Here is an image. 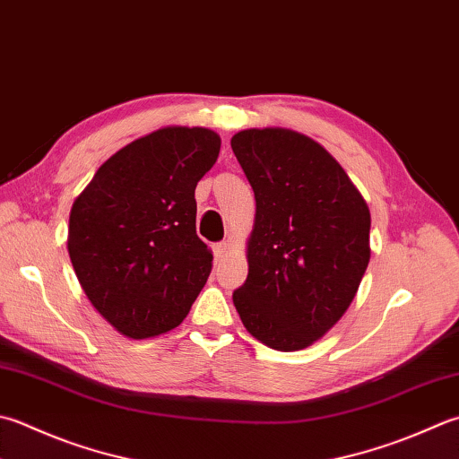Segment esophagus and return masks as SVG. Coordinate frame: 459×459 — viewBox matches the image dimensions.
<instances>
[{
    "label": "esophagus",
    "mask_w": 459,
    "mask_h": 459,
    "mask_svg": "<svg viewBox=\"0 0 459 459\" xmlns=\"http://www.w3.org/2000/svg\"><path fill=\"white\" fill-rule=\"evenodd\" d=\"M229 242L227 240H224V242H219V245H214L212 247V253H214V258H217V260H221V258H224V256H227V253H229Z\"/></svg>",
    "instance_id": "1"
}]
</instances>
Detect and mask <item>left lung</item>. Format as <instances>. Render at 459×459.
I'll return each mask as SVG.
<instances>
[{
	"mask_svg": "<svg viewBox=\"0 0 459 459\" xmlns=\"http://www.w3.org/2000/svg\"><path fill=\"white\" fill-rule=\"evenodd\" d=\"M256 199L248 276L232 292L245 328L294 352L342 318L370 260V211L330 152L290 129L230 139Z\"/></svg>",
	"mask_w": 459,
	"mask_h": 459,
	"instance_id": "obj_1",
	"label": "left lung"
}]
</instances>
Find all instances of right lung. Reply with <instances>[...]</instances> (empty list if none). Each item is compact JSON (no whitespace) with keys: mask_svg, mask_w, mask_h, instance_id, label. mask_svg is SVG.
<instances>
[{"mask_svg":"<svg viewBox=\"0 0 459 459\" xmlns=\"http://www.w3.org/2000/svg\"><path fill=\"white\" fill-rule=\"evenodd\" d=\"M219 134L165 127L99 167L69 214L67 248L97 312L141 340L177 328L211 274L196 237L195 188L217 163Z\"/></svg>","mask_w":459,"mask_h":459,"instance_id":"obj_1","label":"right lung"}]
</instances>
